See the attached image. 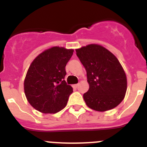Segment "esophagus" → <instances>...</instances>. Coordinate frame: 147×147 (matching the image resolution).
<instances>
[{"label": "esophagus", "instance_id": "esophagus-1", "mask_svg": "<svg viewBox=\"0 0 147 147\" xmlns=\"http://www.w3.org/2000/svg\"><path fill=\"white\" fill-rule=\"evenodd\" d=\"M78 85H79V84H76V85H74V88H77Z\"/></svg>", "mask_w": 147, "mask_h": 147}]
</instances>
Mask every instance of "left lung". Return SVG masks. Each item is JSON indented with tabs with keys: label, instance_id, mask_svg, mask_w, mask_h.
Returning a JSON list of instances; mask_svg holds the SVG:
<instances>
[{
	"label": "left lung",
	"instance_id": "8db88e82",
	"mask_svg": "<svg viewBox=\"0 0 147 147\" xmlns=\"http://www.w3.org/2000/svg\"><path fill=\"white\" fill-rule=\"evenodd\" d=\"M87 72L89 90L83 98L90 108L104 112L122 102L127 91V76L121 65L110 51L97 44L76 49Z\"/></svg>",
	"mask_w": 147,
	"mask_h": 147
}]
</instances>
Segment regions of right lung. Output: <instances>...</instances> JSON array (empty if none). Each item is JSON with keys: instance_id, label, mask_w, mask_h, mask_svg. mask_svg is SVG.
Returning a JSON list of instances; mask_svg holds the SVG:
<instances>
[{"instance_id": "obj_1", "label": "right lung", "mask_w": 147, "mask_h": 147, "mask_svg": "<svg viewBox=\"0 0 147 147\" xmlns=\"http://www.w3.org/2000/svg\"><path fill=\"white\" fill-rule=\"evenodd\" d=\"M74 50L52 47L39 54L30 65L24 80L28 102L42 113H56L67 105L73 93L65 81V66Z\"/></svg>"}]
</instances>
